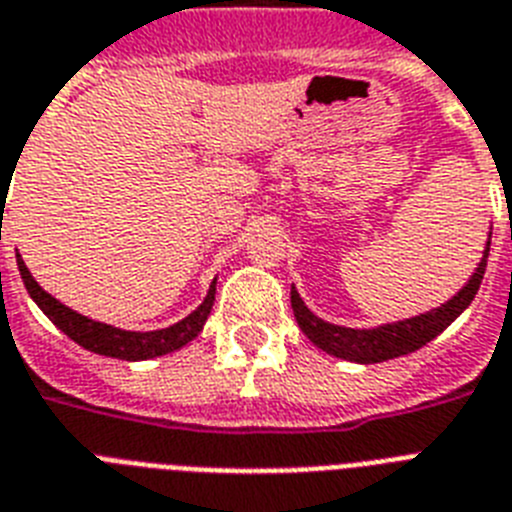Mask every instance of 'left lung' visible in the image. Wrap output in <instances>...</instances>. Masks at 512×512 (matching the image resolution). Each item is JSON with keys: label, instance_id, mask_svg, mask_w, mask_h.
I'll use <instances>...</instances> for the list:
<instances>
[{"label": "left lung", "instance_id": "left-lung-1", "mask_svg": "<svg viewBox=\"0 0 512 512\" xmlns=\"http://www.w3.org/2000/svg\"><path fill=\"white\" fill-rule=\"evenodd\" d=\"M489 244L486 242L484 257H481L479 268L468 278V284L460 289L452 299H447L442 307H434L429 313L415 315V318H405L397 323H384L376 328H347L326 323L323 318L313 315L302 302L299 292L292 286V310L297 318L299 328L305 331V336L318 347V350L328 352V355L342 357L350 363H384L392 357H402L407 352L421 350L423 344H429L431 339L442 334L444 328L450 326L465 307L471 305L476 292H479L481 278L486 270V257H489Z\"/></svg>", "mask_w": 512, "mask_h": 512}]
</instances>
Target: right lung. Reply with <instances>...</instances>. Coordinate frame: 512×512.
Returning a JSON list of instances; mask_svg holds the SVG:
<instances>
[{
    "instance_id": "obj_1",
    "label": "right lung",
    "mask_w": 512,
    "mask_h": 512,
    "mask_svg": "<svg viewBox=\"0 0 512 512\" xmlns=\"http://www.w3.org/2000/svg\"><path fill=\"white\" fill-rule=\"evenodd\" d=\"M18 270L33 302L41 307V313L47 315L49 321L60 328L62 334H68L73 342L81 344L83 350L97 352V355L105 357H118V360H149V357H160L168 355V352L181 350L184 344H189L202 331L215 302L213 281L205 302L194 313L186 315L184 321L173 323L168 328H160V331H123V328L91 321V318L76 313V310H70V307L62 305L60 299H54L52 294L44 292L36 284V278L31 276V270L26 268L23 257H18Z\"/></svg>"
}]
</instances>
